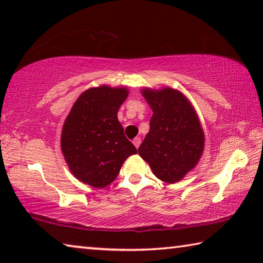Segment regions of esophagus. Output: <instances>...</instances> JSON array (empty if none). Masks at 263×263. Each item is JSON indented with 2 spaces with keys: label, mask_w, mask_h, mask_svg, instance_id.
Listing matches in <instances>:
<instances>
[{
  "label": "esophagus",
  "mask_w": 263,
  "mask_h": 263,
  "mask_svg": "<svg viewBox=\"0 0 263 263\" xmlns=\"http://www.w3.org/2000/svg\"><path fill=\"white\" fill-rule=\"evenodd\" d=\"M140 144H141V139L139 137H136L135 139H133V145L136 146V148H138L140 146Z\"/></svg>",
  "instance_id": "1"
}]
</instances>
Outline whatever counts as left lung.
Wrapping results in <instances>:
<instances>
[{
	"instance_id": "obj_1",
	"label": "left lung",
	"mask_w": 263,
	"mask_h": 263,
	"mask_svg": "<svg viewBox=\"0 0 263 263\" xmlns=\"http://www.w3.org/2000/svg\"><path fill=\"white\" fill-rule=\"evenodd\" d=\"M153 110L149 132L138 153L155 176L167 183L180 181L201 158L204 135L189 101L171 88L142 91Z\"/></svg>"
}]
</instances>
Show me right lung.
Returning <instances> with one entry per match:
<instances>
[{
	"mask_svg": "<svg viewBox=\"0 0 263 263\" xmlns=\"http://www.w3.org/2000/svg\"><path fill=\"white\" fill-rule=\"evenodd\" d=\"M126 97L125 88L88 89L66 118L62 153L73 175L94 188L110 184L126 158L137 153L117 119L119 106Z\"/></svg>",
	"mask_w": 263,
	"mask_h": 263,
	"instance_id": "obj_1",
	"label": "right lung"
}]
</instances>
